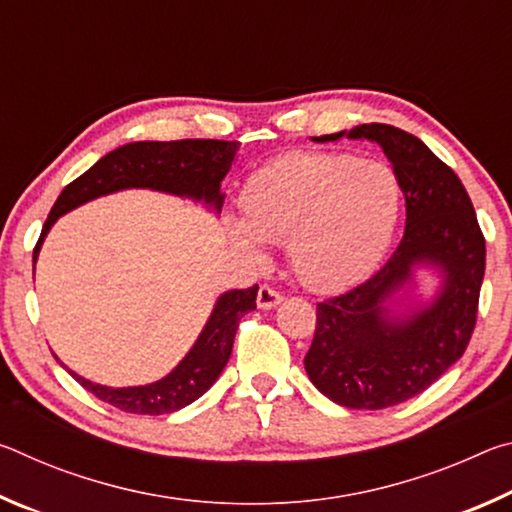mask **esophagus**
I'll return each instance as SVG.
<instances>
[{
  "instance_id": "34e87169",
  "label": "esophagus",
  "mask_w": 512,
  "mask_h": 512,
  "mask_svg": "<svg viewBox=\"0 0 512 512\" xmlns=\"http://www.w3.org/2000/svg\"><path fill=\"white\" fill-rule=\"evenodd\" d=\"M282 302V293L277 291L271 284H262L257 291V305L262 309H271Z\"/></svg>"
}]
</instances>
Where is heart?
I'll return each instance as SVG.
<instances>
[{
  "mask_svg": "<svg viewBox=\"0 0 512 512\" xmlns=\"http://www.w3.org/2000/svg\"><path fill=\"white\" fill-rule=\"evenodd\" d=\"M391 167L341 151H296L264 164L241 194L246 228L239 246L259 257V241L287 244L293 275L309 289L334 291L366 277L391 241L400 214Z\"/></svg>",
  "mask_w": 512,
  "mask_h": 512,
  "instance_id": "obj_1",
  "label": "heart"
}]
</instances>
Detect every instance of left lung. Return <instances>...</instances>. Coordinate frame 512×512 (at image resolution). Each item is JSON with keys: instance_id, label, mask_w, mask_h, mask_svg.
I'll return each mask as SVG.
<instances>
[{"instance_id": "8db88e82", "label": "left lung", "mask_w": 512, "mask_h": 512, "mask_svg": "<svg viewBox=\"0 0 512 512\" xmlns=\"http://www.w3.org/2000/svg\"><path fill=\"white\" fill-rule=\"evenodd\" d=\"M343 135L314 140L334 142ZM348 137L381 144L393 162L406 225L400 244L375 275L318 302L305 370L332 402L379 411L427 391L463 357L479 311L485 237L461 180L418 137L388 124L354 126ZM420 261L444 268V291L431 308L393 324L380 305Z\"/></svg>"}]
</instances>
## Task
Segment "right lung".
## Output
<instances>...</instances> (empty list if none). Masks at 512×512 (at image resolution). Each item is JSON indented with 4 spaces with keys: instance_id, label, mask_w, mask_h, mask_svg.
Returning <instances> with one entry per match:
<instances>
[{
    "instance_id": "1",
    "label": "right lung",
    "mask_w": 512,
    "mask_h": 512,
    "mask_svg": "<svg viewBox=\"0 0 512 512\" xmlns=\"http://www.w3.org/2000/svg\"><path fill=\"white\" fill-rule=\"evenodd\" d=\"M239 142L225 140H176V142H135L115 149L72 180L51 207L40 239L33 248V262L40 244L60 214L92 198L126 187H151L160 192L192 196L221 210V180L228 173ZM257 284L250 289L223 293L210 320L198 336L192 352L180 366L160 381L135 388H108L74 375L76 381L101 402L119 411L137 415H162L180 411L198 400L210 388L232 354L239 320L257 307Z\"/></svg>"
}]
</instances>
